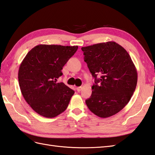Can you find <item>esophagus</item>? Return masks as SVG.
<instances>
[{"instance_id": "esophagus-1", "label": "esophagus", "mask_w": 155, "mask_h": 155, "mask_svg": "<svg viewBox=\"0 0 155 155\" xmlns=\"http://www.w3.org/2000/svg\"><path fill=\"white\" fill-rule=\"evenodd\" d=\"M81 89H82V87H78L77 88V91L78 92H80V91H81Z\"/></svg>"}]
</instances>
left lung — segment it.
<instances>
[{
    "instance_id": "1",
    "label": "left lung",
    "mask_w": 155,
    "mask_h": 155,
    "mask_svg": "<svg viewBox=\"0 0 155 155\" xmlns=\"http://www.w3.org/2000/svg\"><path fill=\"white\" fill-rule=\"evenodd\" d=\"M81 49L84 61L94 78L91 96L85 101L88 109L101 118L113 116L126 106L135 91V66L127 51L113 41Z\"/></svg>"
}]
</instances>
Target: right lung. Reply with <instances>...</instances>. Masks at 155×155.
Instances as JSON below:
<instances>
[{
	"instance_id": "right-lung-1",
	"label": "right lung",
	"mask_w": 155,
	"mask_h": 155,
	"mask_svg": "<svg viewBox=\"0 0 155 155\" xmlns=\"http://www.w3.org/2000/svg\"><path fill=\"white\" fill-rule=\"evenodd\" d=\"M78 46L39 45L32 48L18 69V82L23 97L36 113L54 118L67 109L74 91L57 83L62 69L74 55Z\"/></svg>"
}]
</instances>
